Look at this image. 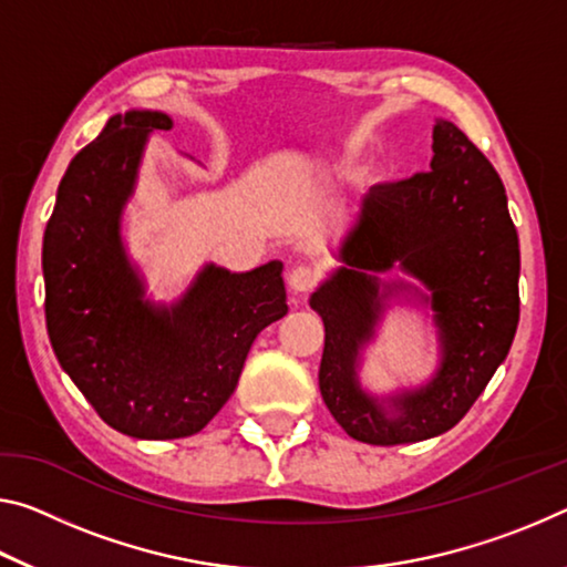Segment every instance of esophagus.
<instances>
[{"mask_svg": "<svg viewBox=\"0 0 567 567\" xmlns=\"http://www.w3.org/2000/svg\"><path fill=\"white\" fill-rule=\"evenodd\" d=\"M318 282H320V269L316 265H298L292 267L290 275H287V285H290L295 292L316 290Z\"/></svg>", "mask_w": 567, "mask_h": 567, "instance_id": "34e87169", "label": "esophagus"}]
</instances>
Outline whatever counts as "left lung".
<instances>
[{"label":"left lung","instance_id":"left-lung-1","mask_svg":"<svg viewBox=\"0 0 567 567\" xmlns=\"http://www.w3.org/2000/svg\"><path fill=\"white\" fill-rule=\"evenodd\" d=\"M340 267L310 298L326 322L320 393L332 419L363 444L424 442L460 424L505 361L519 320V245L502 178L487 156L439 121L431 168L375 184L361 199ZM401 264L432 290L445 358L426 390L394 400L396 417L357 389V348L378 317V278Z\"/></svg>","mask_w":567,"mask_h":567}]
</instances>
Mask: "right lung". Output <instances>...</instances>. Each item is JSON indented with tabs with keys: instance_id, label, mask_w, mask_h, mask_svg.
<instances>
[{
	"instance_id": "right-lung-1",
	"label": "right lung",
	"mask_w": 567,
	"mask_h": 567,
	"mask_svg": "<svg viewBox=\"0 0 567 567\" xmlns=\"http://www.w3.org/2000/svg\"><path fill=\"white\" fill-rule=\"evenodd\" d=\"M156 111L113 115L70 161L44 229V320L58 361L107 426L136 439L202 431L235 393L259 330L287 312L282 262L209 265L174 308L141 298L121 212Z\"/></svg>"
}]
</instances>
